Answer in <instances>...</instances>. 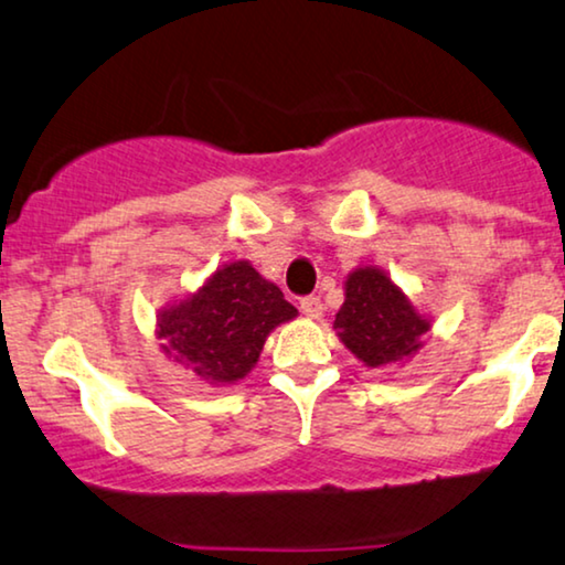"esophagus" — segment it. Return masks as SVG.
Here are the masks:
<instances>
[{
    "label": "esophagus",
    "instance_id": "1",
    "mask_svg": "<svg viewBox=\"0 0 565 565\" xmlns=\"http://www.w3.org/2000/svg\"><path fill=\"white\" fill-rule=\"evenodd\" d=\"M299 310H302L305 318H310V320L322 318V302L318 297H305L302 302H299Z\"/></svg>",
    "mask_w": 565,
    "mask_h": 565
}]
</instances>
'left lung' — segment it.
<instances>
[{"mask_svg": "<svg viewBox=\"0 0 565 565\" xmlns=\"http://www.w3.org/2000/svg\"><path fill=\"white\" fill-rule=\"evenodd\" d=\"M333 328L361 364L393 370L424 349L431 318L416 310L385 270L359 266L345 276L343 305L335 312Z\"/></svg>", "mask_w": 565, "mask_h": 565, "instance_id": "8db88e82", "label": "left lung"}]
</instances>
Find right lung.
Returning a JSON list of instances; mask_svg holds the SVG:
<instances>
[{
	"label": "right lung",
	"instance_id": "add662e5",
	"mask_svg": "<svg viewBox=\"0 0 565 565\" xmlns=\"http://www.w3.org/2000/svg\"><path fill=\"white\" fill-rule=\"evenodd\" d=\"M297 315L250 260H230L191 295L164 305L154 335L170 361L206 385L227 387L250 374L266 338Z\"/></svg>",
	"mask_w": 565,
	"mask_h": 565
}]
</instances>
